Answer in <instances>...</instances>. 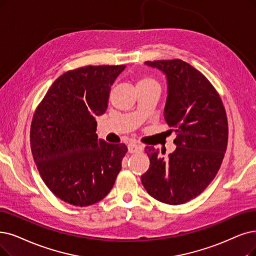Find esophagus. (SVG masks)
Here are the masks:
<instances>
[{"mask_svg":"<svg viewBox=\"0 0 256 256\" xmlns=\"http://www.w3.org/2000/svg\"><path fill=\"white\" fill-rule=\"evenodd\" d=\"M142 148L144 147L140 144H136V142H131V144L128 145V152L129 153H136V152L142 151Z\"/></svg>","mask_w":256,"mask_h":256,"instance_id":"1","label":"esophagus"}]
</instances>
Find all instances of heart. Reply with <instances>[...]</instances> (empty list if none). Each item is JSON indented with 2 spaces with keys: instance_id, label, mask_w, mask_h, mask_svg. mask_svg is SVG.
Wrapping results in <instances>:
<instances>
[{
  "instance_id": "1",
  "label": "heart",
  "mask_w": 256,
  "mask_h": 256,
  "mask_svg": "<svg viewBox=\"0 0 256 256\" xmlns=\"http://www.w3.org/2000/svg\"><path fill=\"white\" fill-rule=\"evenodd\" d=\"M156 82L154 80L149 78H144L138 82V85H156Z\"/></svg>"
}]
</instances>
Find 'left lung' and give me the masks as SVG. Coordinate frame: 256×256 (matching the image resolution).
<instances>
[{
	"label": "left lung",
	"instance_id": "8db88e82",
	"mask_svg": "<svg viewBox=\"0 0 256 256\" xmlns=\"http://www.w3.org/2000/svg\"><path fill=\"white\" fill-rule=\"evenodd\" d=\"M145 65L166 76L164 118L176 129V148L164 158L158 149L146 147L150 166L140 180L153 198L180 205L198 196L216 176L228 142L226 111L210 82L188 63L172 60Z\"/></svg>",
	"mask_w": 256,
	"mask_h": 256
}]
</instances>
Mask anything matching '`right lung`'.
Returning a JSON list of instances; mask_svg holds the SVG:
<instances>
[{
    "instance_id": "add662e5",
    "label": "right lung",
    "mask_w": 256,
    "mask_h": 256,
    "mask_svg": "<svg viewBox=\"0 0 256 256\" xmlns=\"http://www.w3.org/2000/svg\"><path fill=\"white\" fill-rule=\"evenodd\" d=\"M126 66H86L58 78L40 102L30 129L38 170L56 196L86 207L114 185L127 152L124 144L98 140L96 116L104 114L111 86Z\"/></svg>"
}]
</instances>
